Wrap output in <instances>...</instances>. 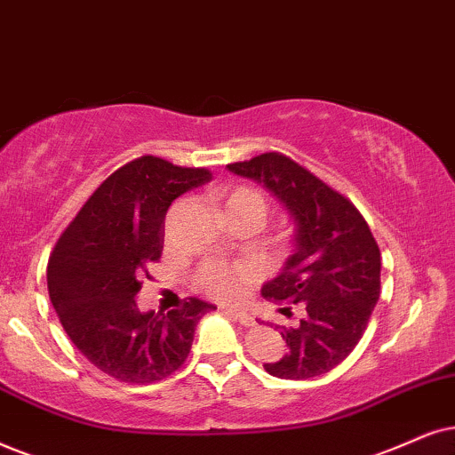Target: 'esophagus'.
<instances>
[{
    "instance_id": "esophagus-1",
    "label": "esophagus",
    "mask_w": 455,
    "mask_h": 455,
    "mask_svg": "<svg viewBox=\"0 0 455 455\" xmlns=\"http://www.w3.org/2000/svg\"><path fill=\"white\" fill-rule=\"evenodd\" d=\"M228 315H231V317H235L239 321L241 325H247V327H251V325H256V319L251 317V315H247V313H241V310H235V308H228L227 310Z\"/></svg>"
}]
</instances>
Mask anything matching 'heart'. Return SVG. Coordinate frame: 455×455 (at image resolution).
<instances>
[{
	"label": "heart",
	"mask_w": 455,
	"mask_h": 455,
	"mask_svg": "<svg viewBox=\"0 0 455 455\" xmlns=\"http://www.w3.org/2000/svg\"><path fill=\"white\" fill-rule=\"evenodd\" d=\"M224 205L228 214H254L258 220H262L268 208L267 197L251 187H235L224 199ZM251 281H254V273L243 264H235V267L208 264L199 273L201 290L218 300H239Z\"/></svg>",
	"instance_id": "1"
}]
</instances>
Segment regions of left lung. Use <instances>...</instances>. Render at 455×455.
<instances>
[{"mask_svg": "<svg viewBox=\"0 0 455 455\" xmlns=\"http://www.w3.org/2000/svg\"><path fill=\"white\" fill-rule=\"evenodd\" d=\"M227 168L262 182L296 222L294 254L262 296L302 304L307 315L300 325L281 327L290 353L264 370L285 380L327 373L353 353L370 323L380 298V247L353 201L287 155L262 153Z\"/></svg>", "mask_w": 455, "mask_h": 455, "instance_id": "obj_1", "label": "left lung"}]
</instances>
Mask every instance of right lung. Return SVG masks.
I'll return each instance as SVG.
<instances>
[{
    "instance_id": "right-lung-1",
    "label": "right lung",
    "mask_w": 455,
    "mask_h": 455,
    "mask_svg": "<svg viewBox=\"0 0 455 455\" xmlns=\"http://www.w3.org/2000/svg\"><path fill=\"white\" fill-rule=\"evenodd\" d=\"M212 178L145 155L92 193L48 260V291L67 336L92 365L128 384H151L180 370L195 327L214 304L188 298L180 308L140 313L136 294L164 251L172 201Z\"/></svg>"
}]
</instances>
